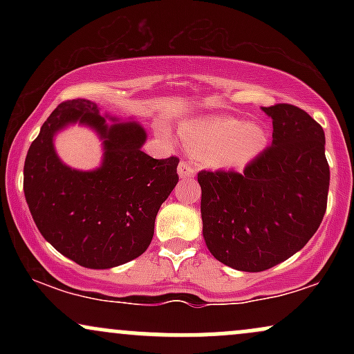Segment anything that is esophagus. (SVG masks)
Returning <instances> with one entry per match:
<instances>
[{
  "instance_id": "34e87169",
  "label": "esophagus",
  "mask_w": 354,
  "mask_h": 354,
  "mask_svg": "<svg viewBox=\"0 0 354 354\" xmlns=\"http://www.w3.org/2000/svg\"><path fill=\"white\" fill-rule=\"evenodd\" d=\"M178 174H180L181 180H191L196 174V168L191 166L188 161H181L180 166H178Z\"/></svg>"
}]
</instances>
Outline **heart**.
<instances>
[{
	"instance_id": "obj_1",
	"label": "heart",
	"mask_w": 354,
	"mask_h": 354,
	"mask_svg": "<svg viewBox=\"0 0 354 354\" xmlns=\"http://www.w3.org/2000/svg\"><path fill=\"white\" fill-rule=\"evenodd\" d=\"M181 136L194 154L205 156L206 165L234 169L250 165L265 151L268 131L263 124L246 123L234 116H209L185 121Z\"/></svg>"
}]
</instances>
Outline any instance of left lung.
Instances as JSON below:
<instances>
[{
  "instance_id": "1",
  "label": "left lung",
  "mask_w": 354,
  "mask_h": 354,
  "mask_svg": "<svg viewBox=\"0 0 354 354\" xmlns=\"http://www.w3.org/2000/svg\"><path fill=\"white\" fill-rule=\"evenodd\" d=\"M263 111L273 120V143L245 171L198 173L206 246L248 273L279 265L310 241L330 189L323 128L293 104Z\"/></svg>"
}]
</instances>
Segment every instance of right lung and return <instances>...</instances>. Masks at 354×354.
Listing matches in <instances>:
<instances>
[{
	"label": "right lung",
	"mask_w": 354,
	"mask_h": 354,
	"mask_svg": "<svg viewBox=\"0 0 354 354\" xmlns=\"http://www.w3.org/2000/svg\"><path fill=\"white\" fill-rule=\"evenodd\" d=\"M78 122L104 145L96 170L81 172L59 160L54 136ZM138 121L101 115L89 100L61 103L44 121L24 161V196L39 233L61 254L91 270H108L148 250L154 219L178 183L176 156L154 160L141 151Z\"/></svg>",
	"instance_id": "add662e5"
}]
</instances>
